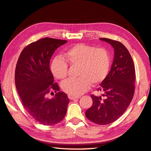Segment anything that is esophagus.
<instances>
[{
  "instance_id": "obj_1",
  "label": "esophagus",
  "mask_w": 151,
  "mask_h": 151,
  "mask_svg": "<svg viewBox=\"0 0 151 151\" xmlns=\"http://www.w3.org/2000/svg\"><path fill=\"white\" fill-rule=\"evenodd\" d=\"M68 97H69V99H79L81 96H68Z\"/></svg>"
}]
</instances>
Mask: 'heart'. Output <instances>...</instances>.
Masks as SVG:
<instances>
[{"instance_id":"obj_1","label":"heart","mask_w":151,"mask_h":151,"mask_svg":"<svg viewBox=\"0 0 151 151\" xmlns=\"http://www.w3.org/2000/svg\"><path fill=\"white\" fill-rule=\"evenodd\" d=\"M64 58L72 65L78 66L79 77L67 79L61 84L62 89L69 96H79L89 89L90 84L101 83L110 67V56L107 50L84 44L73 46L65 53ZM50 69L56 78L63 79L67 75L68 65L61 58H55Z\"/></svg>"}]
</instances>
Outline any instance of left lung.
<instances>
[{
	"label": "left lung",
	"instance_id": "obj_1",
	"mask_svg": "<svg viewBox=\"0 0 151 151\" xmlns=\"http://www.w3.org/2000/svg\"><path fill=\"white\" fill-rule=\"evenodd\" d=\"M114 49V59L110 72L97 90L102 96L91 95L92 106L86 111V116L97 124H109L124 113L134 94L135 80L134 65L126 47L119 41L101 38Z\"/></svg>",
	"mask_w": 151,
	"mask_h": 151
}]
</instances>
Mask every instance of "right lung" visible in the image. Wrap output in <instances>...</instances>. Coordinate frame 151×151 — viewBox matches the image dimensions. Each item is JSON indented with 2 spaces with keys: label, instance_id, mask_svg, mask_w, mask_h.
<instances>
[{
  "label": "right lung",
  "instance_id": "add662e5",
  "mask_svg": "<svg viewBox=\"0 0 151 151\" xmlns=\"http://www.w3.org/2000/svg\"><path fill=\"white\" fill-rule=\"evenodd\" d=\"M66 40L44 38L23 50L15 71L16 87L25 110L41 124L52 126L64 119L69 99L60 91L50 69L55 50ZM56 93L51 99L49 93Z\"/></svg>",
  "mask_w": 151,
  "mask_h": 151
}]
</instances>
